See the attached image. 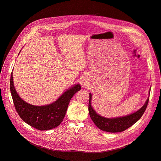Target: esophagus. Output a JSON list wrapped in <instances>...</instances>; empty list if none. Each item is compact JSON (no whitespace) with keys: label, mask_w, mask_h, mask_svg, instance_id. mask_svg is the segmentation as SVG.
I'll return each mask as SVG.
<instances>
[{"label":"esophagus","mask_w":161,"mask_h":161,"mask_svg":"<svg viewBox=\"0 0 161 161\" xmlns=\"http://www.w3.org/2000/svg\"><path fill=\"white\" fill-rule=\"evenodd\" d=\"M89 85V81L87 78H84L81 81V86L82 87H83L84 88H87V86Z\"/></svg>","instance_id":"1"}]
</instances>
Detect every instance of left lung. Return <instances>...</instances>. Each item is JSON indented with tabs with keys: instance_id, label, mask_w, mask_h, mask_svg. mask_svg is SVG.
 <instances>
[{
	"instance_id": "obj_1",
	"label": "left lung",
	"mask_w": 161,
	"mask_h": 161,
	"mask_svg": "<svg viewBox=\"0 0 161 161\" xmlns=\"http://www.w3.org/2000/svg\"><path fill=\"white\" fill-rule=\"evenodd\" d=\"M149 89V95L150 94ZM149 98H147L145 104L140 108L138 110L132 114L125 116L117 117L114 118H107L98 114L91 106L92 94L89 93V113L92 121L94 122L95 125L101 130L108 132H119L129 129L135 123H136L144 113L147 108Z\"/></svg>"
}]
</instances>
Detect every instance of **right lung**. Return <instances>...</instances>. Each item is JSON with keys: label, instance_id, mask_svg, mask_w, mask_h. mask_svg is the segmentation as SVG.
<instances>
[{"label": "right lung", "instance_id": "1", "mask_svg": "<svg viewBox=\"0 0 161 161\" xmlns=\"http://www.w3.org/2000/svg\"><path fill=\"white\" fill-rule=\"evenodd\" d=\"M80 89V84H75L53 103L44 106H35L25 102L19 97L14 85L13 72L11 74L10 91L17 112L23 121L40 130L52 129L61 123L72 97Z\"/></svg>", "mask_w": 161, "mask_h": 161}]
</instances>
